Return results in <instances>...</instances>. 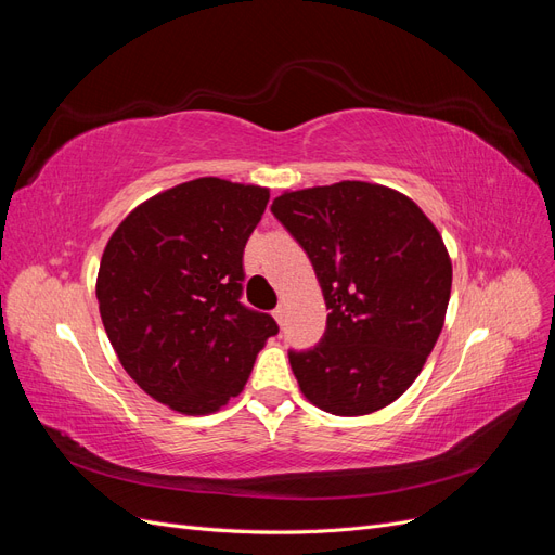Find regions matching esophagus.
Here are the masks:
<instances>
[{
	"instance_id": "obj_1",
	"label": "esophagus",
	"mask_w": 555,
	"mask_h": 555,
	"mask_svg": "<svg viewBox=\"0 0 555 555\" xmlns=\"http://www.w3.org/2000/svg\"><path fill=\"white\" fill-rule=\"evenodd\" d=\"M273 317H275V322H278V324H282V319H284V308H282V306H278V308L273 310Z\"/></svg>"
}]
</instances>
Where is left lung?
Wrapping results in <instances>:
<instances>
[{
  "label": "left lung",
  "mask_w": 555,
  "mask_h": 555,
  "mask_svg": "<svg viewBox=\"0 0 555 555\" xmlns=\"http://www.w3.org/2000/svg\"><path fill=\"white\" fill-rule=\"evenodd\" d=\"M271 210L306 249L328 310L319 345L289 351L300 391L338 416L391 405L444 326L451 259L440 231L410 196L363 180L284 192Z\"/></svg>",
  "instance_id": "left-lung-1"
}]
</instances>
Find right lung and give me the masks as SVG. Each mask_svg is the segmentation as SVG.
I'll use <instances>...</instances> for the list:
<instances>
[{
  "instance_id": "right-lung-1",
  "label": "right lung",
  "mask_w": 555,
  "mask_h": 555,
  "mask_svg": "<svg viewBox=\"0 0 555 555\" xmlns=\"http://www.w3.org/2000/svg\"><path fill=\"white\" fill-rule=\"evenodd\" d=\"M271 192L196 178L155 194L113 231L96 275L108 340L127 375L180 414L238 396L271 314L241 304L243 249Z\"/></svg>"
}]
</instances>
